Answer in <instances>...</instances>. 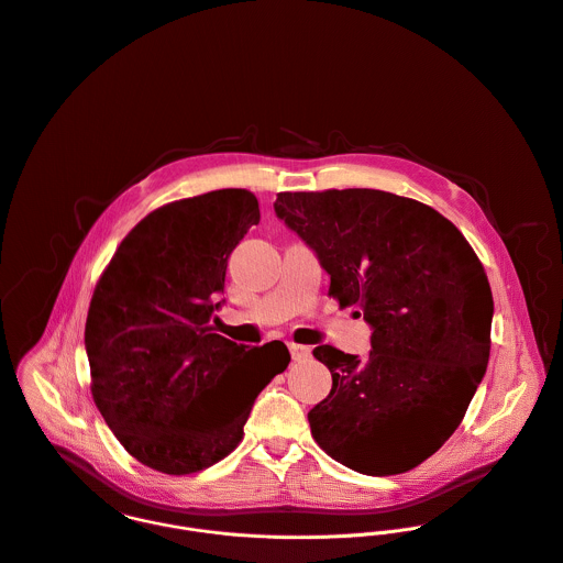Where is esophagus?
I'll return each mask as SVG.
<instances>
[{"label": "esophagus", "mask_w": 563, "mask_h": 563, "mask_svg": "<svg viewBox=\"0 0 563 563\" xmlns=\"http://www.w3.org/2000/svg\"><path fill=\"white\" fill-rule=\"evenodd\" d=\"M287 349H289V353H291V357H294L296 362L307 360V357L311 355L309 346H302V344H296V342H287Z\"/></svg>", "instance_id": "34e87169"}]
</instances>
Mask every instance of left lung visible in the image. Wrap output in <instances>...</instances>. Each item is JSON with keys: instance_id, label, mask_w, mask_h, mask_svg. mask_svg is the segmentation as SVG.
Here are the masks:
<instances>
[{"instance_id": "8db88e82", "label": "left lung", "mask_w": 563, "mask_h": 563, "mask_svg": "<svg viewBox=\"0 0 563 563\" xmlns=\"http://www.w3.org/2000/svg\"><path fill=\"white\" fill-rule=\"evenodd\" d=\"M274 210L318 254L329 296L373 327L364 360L313 351L333 377L309 412L316 443L368 476L419 467L461 426L489 364L481 258L441 212L384 190L278 192Z\"/></svg>"}]
</instances>
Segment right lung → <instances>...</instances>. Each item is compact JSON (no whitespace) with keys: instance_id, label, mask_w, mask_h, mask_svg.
<instances>
[{"instance_id":"right-lung-1","label":"right lung","mask_w":563,"mask_h":563,"mask_svg":"<svg viewBox=\"0 0 563 563\" xmlns=\"http://www.w3.org/2000/svg\"><path fill=\"white\" fill-rule=\"evenodd\" d=\"M258 221L245 188L170 201L122 239L96 283L91 397L120 445L155 472L186 476L234 452L258 393L291 360L283 342L252 349L214 333L228 258Z\"/></svg>"}]
</instances>
